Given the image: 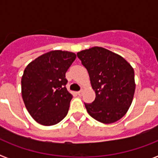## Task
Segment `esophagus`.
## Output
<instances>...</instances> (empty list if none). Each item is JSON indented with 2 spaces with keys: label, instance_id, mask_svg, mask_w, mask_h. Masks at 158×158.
I'll list each match as a JSON object with an SVG mask.
<instances>
[{
  "label": "esophagus",
  "instance_id": "34e87169",
  "mask_svg": "<svg viewBox=\"0 0 158 158\" xmlns=\"http://www.w3.org/2000/svg\"><path fill=\"white\" fill-rule=\"evenodd\" d=\"M82 93H83V89H81L80 91H78V92H77V94L79 95V96H81Z\"/></svg>",
  "mask_w": 158,
  "mask_h": 158
}]
</instances>
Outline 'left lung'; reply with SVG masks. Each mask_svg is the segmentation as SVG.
<instances>
[{
  "label": "left lung",
  "instance_id": "8db88e82",
  "mask_svg": "<svg viewBox=\"0 0 158 158\" xmlns=\"http://www.w3.org/2000/svg\"><path fill=\"white\" fill-rule=\"evenodd\" d=\"M77 55L87 69L96 93L93 103H85L88 113L103 123L120 119L129 109L135 94L133 68L120 55L103 47H92Z\"/></svg>",
  "mask_w": 158,
  "mask_h": 158
}]
</instances>
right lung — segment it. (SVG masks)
<instances>
[{
    "label": "right lung",
    "mask_w": 158,
    "mask_h": 158,
    "mask_svg": "<svg viewBox=\"0 0 158 158\" xmlns=\"http://www.w3.org/2000/svg\"><path fill=\"white\" fill-rule=\"evenodd\" d=\"M75 59L74 53L52 51L25 68L22 97L29 114L39 123L51 126L66 116L73 96L65 88V73Z\"/></svg>",
    "instance_id": "right-lung-1"
}]
</instances>
